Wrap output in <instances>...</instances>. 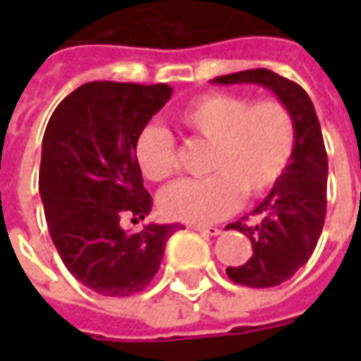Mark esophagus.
I'll list each match as a JSON object with an SVG mask.
<instances>
[{
    "label": "esophagus",
    "mask_w": 361,
    "mask_h": 361,
    "mask_svg": "<svg viewBox=\"0 0 361 361\" xmlns=\"http://www.w3.org/2000/svg\"><path fill=\"white\" fill-rule=\"evenodd\" d=\"M191 230H197V232H201V234L207 235H219L220 230L219 228H212V226H201V224H189Z\"/></svg>",
    "instance_id": "obj_1"
}]
</instances>
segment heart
I'll list each match as a JSON object with an SVG mask.
<instances>
[{
  "instance_id": "b5f03b06",
  "label": "heart",
  "mask_w": 361,
  "mask_h": 361,
  "mask_svg": "<svg viewBox=\"0 0 361 361\" xmlns=\"http://www.w3.org/2000/svg\"><path fill=\"white\" fill-rule=\"evenodd\" d=\"M181 126L212 142L204 180H181L160 191L158 207L166 219L209 224L247 199L267 195L284 178L294 158L295 119L274 98L253 102L235 92H209L180 111ZM135 160L150 181H164L178 170L176 141L158 126L142 127L135 139Z\"/></svg>"
}]
</instances>
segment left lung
<instances>
[{
  "label": "left lung",
  "mask_w": 361,
  "mask_h": 361,
  "mask_svg": "<svg viewBox=\"0 0 361 361\" xmlns=\"http://www.w3.org/2000/svg\"><path fill=\"white\" fill-rule=\"evenodd\" d=\"M212 82L261 85L279 96L295 119L294 158L284 178L251 212L257 219L250 222L245 216L226 226L247 235L253 245L247 263L228 267L230 280L251 288L279 286L310 261L325 224L329 162L317 114L298 82L269 69L222 75Z\"/></svg>",
  "instance_id": "left-lung-1"
}]
</instances>
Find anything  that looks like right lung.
Segmentation results:
<instances>
[{
  "label": "right lung",
  "instance_id": "add662e5",
  "mask_svg": "<svg viewBox=\"0 0 361 361\" xmlns=\"http://www.w3.org/2000/svg\"><path fill=\"white\" fill-rule=\"evenodd\" d=\"M172 96V87L92 81L63 98L42 141L40 197L51 242L67 271L96 294L126 298L149 286L180 224H147L135 139Z\"/></svg>",
  "mask_w": 361,
  "mask_h": 361
}]
</instances>
